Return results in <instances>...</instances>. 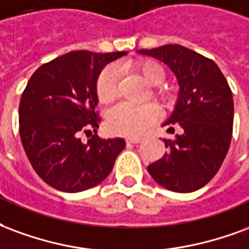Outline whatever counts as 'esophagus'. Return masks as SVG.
Listing matches in <instances>:
<instances>
[{"label": "esophagus", "mask_w": 249, "mask_h": 249, "mask_svg": "<svg viewBox=\"0 0 249 249\" xmlns=\"http://www.w3.org/2000/svg\"><path fill=\"white\" fill-rule=\"evenodd\" d=\"M127 143H132V144H137V143L142 142V138H127Z\"/></svg>", "instance_id": "obj_1"}]
</instances>
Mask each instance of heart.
Segmentation results:
<instances>
[{
  "mask_svg": "<svg viewBox=\"0 0 249 249\" xmlns=\"http://www.w3.org/2000/svg\"><path fill=\"white\" fill-rule=\"evenodd\" d=\"M134 70L146 81L148 85L155 86L152 89V95L160 101L170 99V92L163 87H157V85L164 81L166 71L160 63L147 59L134 65ZM95 94L99 103L108 105L118 95V77L115 69L111 66L103 69L98 75L95 85ZM160 115V110L157 105L147 103L143 106H132L128 103H119L111 110H108L106 115V127L114 135L123 137H134L142 134L147 127L157 122Z\"/></svg>",
  "mask_w": 249,
  "mask_h": 249,
  "instance_id": "1",
  "label": "heart"
}]
</instances>
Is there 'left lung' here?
I'll return each mask as SVG.
<instances>
[{
    "label": "left lung",
    "instance_id": "obj_1",
    "mask_svg": "<svg viewBox=\"0 0 249 249\" xmlns=\"http://www.w3.org/2000/svg\"><path fill=\"white\" fill-rule=\"evenodd\" d=\"M166 63L179 83L175 110L163 126L175 139H163L167 152L147 167L152 179L174 192L196 191L216 175L232 138L233 99L220 69L212 59L180 46L164 45L139 50Z\"/></svg>",
    "mask_w": 249,
    "mask_h": 249
}]
</instances>
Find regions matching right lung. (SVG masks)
<instances>
[{
  "instance_id": "1",
  "label": "right lung",
  "mask_w": 249,
  "mask_h": 249,
  "mask_svg": "<svg viewBox=\"0 0 249 249\" xmlns=\"http://www.w3.org/2000/svg\"><path fill=\"white\" fill-rule=\"evenodd\" d=\"M126 52H70L34 71L19 102V137L34 171L49 186L81 192L103 182L126 143L101 139L95 111L98 75Z\"/></svg>"
}]
</instances>
